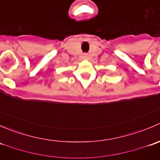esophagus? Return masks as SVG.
<instances>
[{"label": "esophagus", "mask_w": 160, "mask_h": 160, "mask_svg": "<svg viewBox=\"0 0 160 160\" xmlns=\"http://www.w3.org/2000/svg\"><path fill=\"white\" fill-rule=\"evenodd\" d=\"M88 57H89V56H88V55L87 54V53H84V54L83 55V59H88Z\"/></svg>", "instance_id": "34e87169"}]
</instances>
